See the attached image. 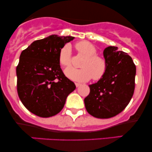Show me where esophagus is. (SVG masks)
<instances>
[{"label": "esophagus", "mask_w": 152, "mask_h": 152, "mask_svg": "<svg viewBox=\"0 0 152 152\" xmlns=\"http://www.w3.org/2000/svg\"><path fill=\"white\" fill-rule=\"evenodd\" d=\"M75 85H76V87H78V86H81V83H75Z\"/></svg>", "instance_id": "34e87169"}]
</instances>
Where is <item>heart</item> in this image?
I'll return each instance as SVG.
<instances>
[{
	"mask_svg": "<svg viewBox=\"0 0 152 152\" xmlns=\"http://www.w3.org/2000/svg\"><path fill=\"white\" fill-rule=\"evenodd\" d=\"M76 49L80 55L84 57L81 64V69H77L69 67L65 69L64 74L68 78L77 82H86L93 78L99 80L105 74L106 68V61L96 55L97 50L95 46L88 41H80L75 45ZM71 46L66 44L61 49L58 60L63 66L71 64Z\"/></svg>",
	"mask_w": 152,
	"mask_h": 152,
	"instance_id": "1",
	"label": "heart"
}]
</instances>
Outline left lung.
Masks as SVG:
<instances>
[{
	"label": "left lung",
	"instance_id": "1",
	"mask_svg": "<svg viewBox=\"0 0 152 152\" xmlns=\"http://www.w3.org/2000/svg\"><path fill=\"white\" fill-rule=\"evenodd\" d=\"M103 54L107 65L106 73L97 83L89 85L84 104L91 116L109 118L121 113L133 96L136 66L128 53L118 47H107Z\"/></svg>",
	"mask_w": 152,
	"mask_h": 152
}]
</instances>
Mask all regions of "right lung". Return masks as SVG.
Segmentation results:
<instances>
[{"label":"right lung","instance_id":"obj_1","mask_svg":"<svg viewBox=\"0 0 152 152\" xmlns=\"http://www.w3.org/2000/svg\"><path fill=\"white\" fill-rule=\"evenodd\" d=\"M73 39L51 35L34 41L20 53L16 68L18 96L36 116L46 118L58 114L76 88L64 74L58 60L61 49Z\"/></svg>","mask_w":152,"mask_h":152}]
</instances>
